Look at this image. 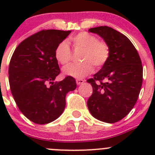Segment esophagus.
Instances as JSON below:
<instances>
[{
  "instance_id": "obj_1",
  "label": "esophagus",
  "mask_w": 155,
  "mask_h": 155,
  "mask_svg": "<svg viewBox=\"0 0 155 155\" xmlns=\"http://www.w3.org/2000/svg\"><path fill=\"white\" fill-rule=\"evenodd\" d=\"M84 82V81L82 80V79H77V80H76V83H77V84H78V85H80V84H83Z\"/></svg>"
}]
</instances>
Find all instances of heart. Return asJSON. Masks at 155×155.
Here are the masks:
<instances>
[{"instance_id":"1","label":"heart","mask_w":155,"mask_h":155,"mask_svg":"<svg viewBox=\"0 0 155 155\" xmlns=\"http://www.w3.org/2000/svg\"><path fill=\"white\" fill-rule=\"evenodd\" d=\"M75 49H82L81 64H71L63 68L66 76L74 78H83L93 71V66L100 68L107 61L109 56L108 45L103 41L98 40L96 37L87 32H80L71 38ZM55 58L61 64H67L71 59V51L66 41L60 42L56 47Z\"/></svg>"}]
</instances>
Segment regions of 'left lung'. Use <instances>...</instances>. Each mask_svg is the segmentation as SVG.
<instances>
[{
    "label": "left lung",
    "instance_id": "obj_1",
    "mask_svg": "<svg viewBox=\"0 0 155 155\" xmlns=\"http://www.w3.org/2000/svg\"><path fill=\"white\" fill-rule=\"evenodd\" d=\"M102 37L109 49V56L102 68L87 81L93 93L87 105L94 118L114 124L124 119L134 108L143 81L140 56L130 40L108 26L88 30Z\"/></svg>",
    "mask_w": 155,
    "mask_h": 155
}]
</instances>
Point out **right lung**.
Returning <instances> with one entry per match:
<instances>
[{
  "mask_svg": "<svg viewBox=\"0 0 155 155\" xmlns=\"http://www.w3.org/2000/svg\"><path fill=\"white\" fill-rule=\"evenodd\" d=\"M71 31L42 30L17 46L9 64V84L18 107L37 124L57 120L65 109L66 94L76 88V81L66 77L54 82L60 74L56 47Z\"/></svg>",
  "mask_w": 155,
  "mask_h": 155,
  "instance_id": "1",
  "label": "right lung"
}]
</instances>
